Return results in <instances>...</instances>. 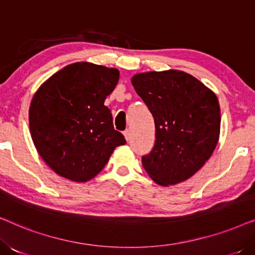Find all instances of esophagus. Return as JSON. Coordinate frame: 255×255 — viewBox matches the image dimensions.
<instances>
[{
	"label": "esophagus",
	"instance_id": "1",
	"mask_svg": "<svg viewBox=\"0 0 255 255\" xmlns=\"http://www.w3.org/2000/svg\"><path fill=\"white\" fill-rule=\"evenodd\" d=\"M124 135H125V139H127V140L128 141L130 140V138H131V133H130V130H125L124 131Z\"/></svg>",
	"mask_w": 255,
	"mask_h": 255
}]
</instances>
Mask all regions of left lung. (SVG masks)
Masks as SVG:
<instances>
[{
	"instance_id": "8db88e82",
	"label": "left lung",
	"mask_w": 255,
	"mask_h": 255,
	"mask_svg": "<svg viewBox=\"0 0 255 255\" xmlns=\"http://www.w3.org/2000/svg\"><path fill=\"white\" fill-rule=\"evenodd\" d=\"M132 86L155 124L154 146L141 156L145 170L161 186L189 179L217 145L221 128L217 97L194 76L174 69L137 74Z\"/></svg>"
}]
</instances>
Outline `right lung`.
Wrapping results in <instances>:
<instances>
[{
	"instance_id": "obj_1",
	"label": "right lung",
	"mask_w": 255,
	"mask_h": 255,
	"mask_svg": "<svg viewBox=\"0 0 255 255\" xmlns=\"http://www.w3.org/2000/svg\"><path fill=\"white\" fill-rule=\"evenodd\" d=\"M120 78L115 68L76 62L52 75L34 94L30 131L38 153L55 173L86 182L127 144L104 100Z\"/></svg>"
}]
</instances>
